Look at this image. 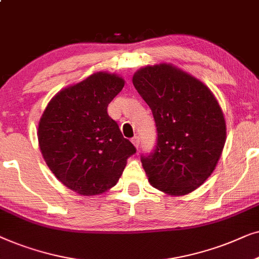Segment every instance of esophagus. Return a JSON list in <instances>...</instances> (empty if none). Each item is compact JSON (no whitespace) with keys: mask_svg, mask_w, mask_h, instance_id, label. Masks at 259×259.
Masks as SVG:
<instances>
[{"mask_svg":"<svg viewBox=\"0 0 259 259\" xmlns=\"http://www.w3.org/2000/svg\"><path fill=\"white\" fill-rule=\"evenodd\" d=\"M132 142H133V144H134V146H135L136 148H139V147H140V137H139V136L133 137Z\"/></svg>","mask_w":259,"mask_h":259,"instance_id":"34e87169","label":"esophagus"}]
</instances>
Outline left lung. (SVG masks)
<instances>
[{
    "mask_svg": "<svg viewBox=\"0 0 259 259\" xmlns=\"http://www.w3.org/2000/svg\"><path fill=\"white\" fill-rule=\"evenodd\" d=\"M133 82L149 105L157 130L153 153L141 162L150 185L188 194L213 173L226 141L224 113L207 86L169 64L141 68Z\"/></svg>",
    "mask_w": 259,
    "mask_h": 259,
    "instance_id": "obj_1",
    "label": "left lung"
}]
</instances>
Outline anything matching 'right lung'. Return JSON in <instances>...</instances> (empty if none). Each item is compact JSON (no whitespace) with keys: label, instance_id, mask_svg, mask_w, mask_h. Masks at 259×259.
I'll return each mask as SVG.
<instances>
[{"label":"right lung","instance_id":"obj_1","mask_svg":"<svg viewBox=\"0 0 259 259\" xmlns=\"http://www.w3.org/2000/svg\"><path fill=\"white\" fill-rule=\"evenodd\" d=\"M123 86L118 75L97 72L61 90L41 116V154L58 180L78 194L97 195L113 187L136 153L108 113Z\"/></svg>","mask_w":259,"mask_h":259}]
</instances>
